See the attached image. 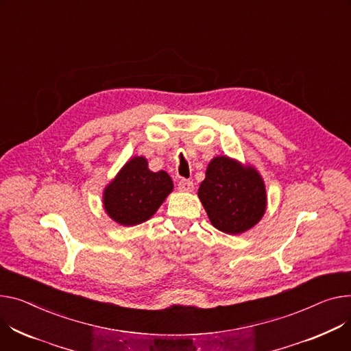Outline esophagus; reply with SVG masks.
<instances>
[{
	"instance_id": "34e87169",
	"label": "esophagus",
	"mask_w": 351,
	"mask_h": 351,
	"mask_svg": "<svg viewBox=\"0 0 351 351\" xmlns=\"http://www.w3.org/2000/svg\"><path fill=\"white\" fill-rule=\"evenodd\" d=\"M178 189L180 192H192L193 191V182L189 179H180L178 182Z\"/></svg>"
}]
</instances>
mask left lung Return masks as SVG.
I'll return each instance as SVG.
<instances>
[{
	"instance_id": "obj_1",
	"label": "left lung",
	"mask_w": 351,
	"mask_h": 351,
	"mask_svg": "<svg viewBox=\"0 0 351 351\" xmlns=\"http://www.w3.org/2000/svg\"><path fill=\"white\" fill-rule=\"evenodd\" d=\"M199 199L212 224L227 234H240L261 220L265 212V186L255 169L243 168L227 156L208 163Z\"/></svg>"
}]
</instances>
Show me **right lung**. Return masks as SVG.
<instances>
[{"instance_id": "right-lung-1", "label": "right lung", "mask_w": 351, "mask_h": 351, "mask_svg": "<svg viewBox=\"0 0 351 351\" xmlns=\"http://www.w3.org/2000/svg\"><path fill=\"white\" fill-rule=\"evenodd\" d=\"M172 189L167 172H151L147 159L135 156L107 186L104 208L117 223L135 226L148 220Z\"/></svg>"}]
</instances>
